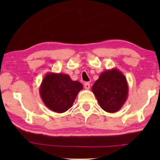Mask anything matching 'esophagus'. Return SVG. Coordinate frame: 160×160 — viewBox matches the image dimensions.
<instances>
[{
    "mask_svg": "<svg viewBox=\"0 0 160 160\" xmlns=\"http://www.w3.org/2000/svg\"><path fill=\"white\" fill-rule=\"evenodd\" d=\"M84 89H87V90H89L90 89V83L89 82H86L84 83Z\"/></svg>",
    "mask_w": 160,
    "mask_h": 160,
    "instance_id": "obj_1",
    "label": "esophagus"
}]
</instances>
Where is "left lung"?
Segmentation results:
<instances>
[{
    "mask_svg": "<svg viewBox=\"0 0 160 160\" xmlns=\"http://www.w3.org/2000/svg\"><path fill=\"white\" fill-rule=\"evenodd\" d=\"M91 90L104 111L115 113L127 100L128 86L124 75L113 68L102 73Z\"/></svg>",
    "mask_w": 160,
    "mask_h": 160,
    "instance_id": "left-lung-1",
    "label": "left lung"
}]
</instances>
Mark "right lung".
I'll return each instance as SVG.
<instances>
[{"mask_svg":"<svg viewBox=\"0 0 160 160\" xmlns=\"http://www.w3.org/2000/svg\"><path fill=\"white\" fill-rule=\"evenodd\" d=\"M83 88L78 81L64 73H47L40 87V95L45 106L56 113H62L72 107L78 93Z\"/></svg>","mask_w":160,"mask_h":160,"instance_id":"right-lung-1","label":"right lung"}]
</instances>
